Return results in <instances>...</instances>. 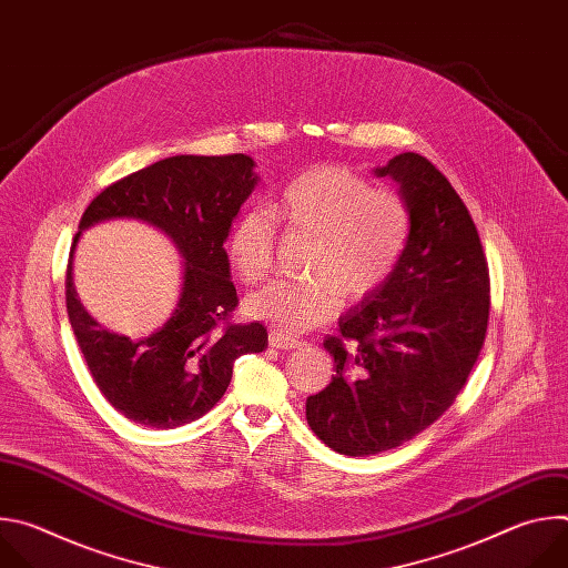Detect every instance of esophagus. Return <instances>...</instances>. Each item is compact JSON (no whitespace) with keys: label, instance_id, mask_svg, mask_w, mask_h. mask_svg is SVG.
I'll use <instances>...</instances> for the list:
<instances>
[{"label":"esophagus","instance_id":"34e87169","mask_svg":"<svg viewBox=\"0 0 568 568\" xmlns=\"http://www.w3.org/2000/svg\"><path fill=\"white\" fill-rule=\"evenodd\" d=\"M270 346L272 348H278V351H292V348H301V346H305V342L303 339H294V337H287V335H283V333H272L270 335Z\"/></svg>","mask_w":568,"mask_h":568}]
</instances>
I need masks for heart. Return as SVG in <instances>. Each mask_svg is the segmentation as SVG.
<instances>
[{"mask_svg": "<svg viewBox=\"0 0 568 568\" xmlns=\"http://www.w3.org/2000/svg\"><path fill=\"white\" fill-rule=\"evenodd\" d=\"M272 213L290 231L314 235L307 261L312 281H272L245 301V314L276 333L298 335L331 318L339 305L375 294L393 274L409 237V209L388 189L344 169L321 166L292 180ZM265 209L242 213L226 237L233 274L263 281L274 261V217Z\"/></svg>", "mask_w": 568, "mask_h": 568, "instance_id": "b5f03b06", "label": "heart"}]
</instances>
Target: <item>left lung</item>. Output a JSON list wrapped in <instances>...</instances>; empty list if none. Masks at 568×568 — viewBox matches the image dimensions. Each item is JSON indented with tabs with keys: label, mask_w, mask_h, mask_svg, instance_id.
<instances>
[{
	"label": "left lung",
	"mask_w": 568,
	"mask_h": 568,
	"mask_svg": "<svg viewBox=\"0 0 568 568\" xmlns=\"http://www.w3.org/2000/svg\"><path fill=\"white\" fill-rule=\"evenodd\" d=\"M377 178L399 184L412 226L388 281L323 342L333 382L305 402L310 429L346 456L395 449L434 425L465 386L490 318V272L447 178L402 152Z\"/></svg>",
	"instance_id": "obj_1"
}]
</instances>
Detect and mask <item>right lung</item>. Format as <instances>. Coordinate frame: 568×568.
<instances>
[{
	"label": "right lung",
	"mask_w": 568,
	"mask_h": 568,
	"mask_svg": "<svg viewBox=\"0 0 568 568\" xmlns=\"http://www.w3.org/2000/svg\"><path fill=\"white\" fill-rule=\"evenodd\" d=\"M254 166L247 154L161 159L108 186L80 217L64 278L69 323L99 390L132 423L175 429L202 418L224 395L233 362L267 348L263 323L242 326L229 318L237 296L224 242L258 184ZM114 216H134L164 230L185 258L172 318L136 341L103 329L72 287L79 233Z\"/></svg>",
	"instance_id": "1"
}]
</instances>
